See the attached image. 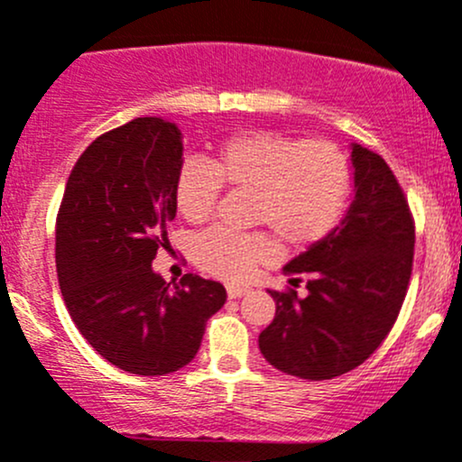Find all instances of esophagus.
Returning <instances> with one entry per match:
<instances>
[{
	"label": "esophagus",
	"instance_id": "esophagus-1",
	"mask_svg": "<svg viewBox=\"0 0 462 462\" xmlns=\"http://www.w3.org/2000/svg\"><path fill=\"white\" fill-rule=\"evenodd\" d=\"M250 293V287H239V285H227V298H241Z\"/></svg>",
	"mask_w": 462,
	"mask_h": 462
}]
</instances>
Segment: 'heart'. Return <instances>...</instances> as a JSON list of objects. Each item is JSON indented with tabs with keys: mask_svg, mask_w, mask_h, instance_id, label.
<instances>
[{
	"mask_svg": "<svg viewBox=\"0 0 462 462\" xmlns=\"http://www.w3.org/2000/svg\"><path fill=\"white\" fill-rule=\"evenodd\" d=\"M351 160L328 140H293L267 131L227 138L204 162L189 160L175 177V206L189 223H204L217 210L221 186L250 192V221L270 226L289 250H309L327 239L342 219L351 195ZM278 254L267 232L210 227L190 243L201 272L223 281H245Z\"/></svg>",
	"mask_w": 462,
	"mask_h": 462,
	"instance_id": "b5f03b06",
	"label": "heart"
}]
</instances>
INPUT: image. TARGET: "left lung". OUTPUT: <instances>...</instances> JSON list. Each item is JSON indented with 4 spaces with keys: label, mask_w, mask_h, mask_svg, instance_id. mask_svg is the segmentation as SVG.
<instances>
[{
    "label": "left lung",
    "mask_w": 462,
    "mask_h": 462,
    "mask_svg": "<svg viewBox=\"0 0 462 462\" xmlns=\"http://www.w3.org/2000/svg\"><path fill=\"white\" fill-rule=\"evenodd\" d=\"M355 199L327 239L282 267L297 286L270 291L276 316L258 336L278 371L311 382L366 362L397 322L414 258V219L382 155L353 144Z\"/></svg>",
    "instance_id": "8db88e82"
}]
</instances>
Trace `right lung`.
I'll use <instances>...</instances> for the list:
<instances>
[{
    "label": "right lung",
    "mask_w": 462,
    "mask_h": 462,
    "mask_svg": "<svg viewBox=\"0 0 462 462\" xmlns=\"http://www.w3.org/2000/svg\"><path fill=\"white\" fill-rule=\"evenodd\" d=\"M180 166V129L135 118L83 151L57 215V273L69 318L94 351L134 374L184 368L227 298L221 282L197 273L171 289L151 267L169 243Z\"/></svg>",
    "instance_id": "obj_1"
}]
</instances>
